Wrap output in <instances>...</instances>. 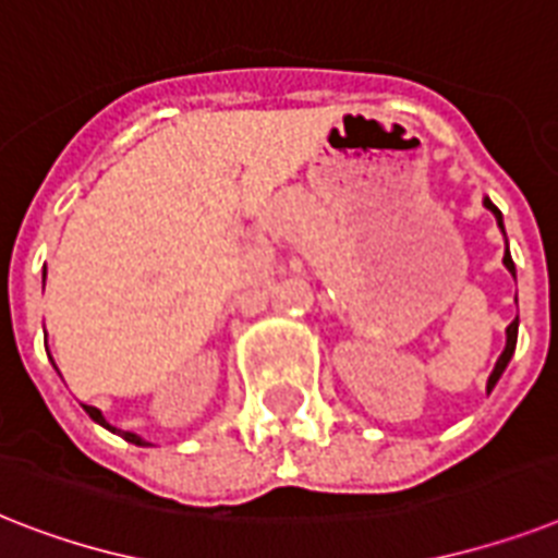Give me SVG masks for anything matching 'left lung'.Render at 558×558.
I'll list each match as a JSON object with an SVG mask.
<instances>
[{
    "instance_id": "8db88e82",
    "label": "left lung",
    "mask_w": 558,
    "mask_h": 558,
    "mask_svg": "<svg viewBox=\"0 0 558 558\" xmlns=\"http://www.w3.org/2000/svg\"><path fill=\"white\" fill-rule=\"evenodd\" d=\"M484 208H490L493 217H496V223H499V229L505 232V220H501V211L490 203V197H484ZM505 266L507 271H513V278H515V266H513V257H510V252H505ZM515 338H519V318L513 320V324L507 326V343H505V352L499 355V361H496V369H493L490 375V381H487V387H496V381L501 378V373L507 369V364H510V357H513L515 352Z\"/></svg>"
}]
</instances>
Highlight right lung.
<instances>
[{
  "instance_id": "add662e5",
  "label": "right lung",
  "mask_w": 558,
  "mask_h": 558,
  "mask_svg": "<svg viewBox=\"0 0 558 558\" xmlns=\"http://www.w3.org/2000/svg\"><path fill=\"white\" fill-rule=\"evenodd\" d=\"M85 412H88L90 418L97 421L99 427H106V429H111V433H114V427H108V424H106V418H102V412H99V410H97V407H85ZM117 433H120V436H122V438H125V441H131V444H137V447H151V444H148V441H146V438H140V436H137V433H125V429H117Z\"/></svg>"
}]
</instances>
